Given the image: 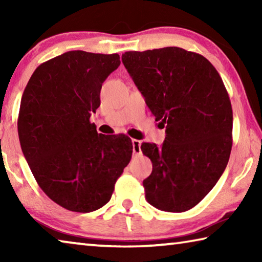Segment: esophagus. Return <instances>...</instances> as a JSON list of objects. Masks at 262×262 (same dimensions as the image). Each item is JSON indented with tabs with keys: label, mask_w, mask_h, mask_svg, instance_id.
I'll return each instance as SVG.
<instances>
[{
	"label": "esophagus",
	"mask_w": 262,
	"mask_h": 262,
	"mask_svg": "<svg viewBox=\"0 0 262 262\" xmlns=\"http://www.w3.org/2000/svg\"><path fill=\"white\" fill-rule=\"evenodd\" d=\"M133 143V152L134 154H141V141L139 140H132Z\"/></svg>",
	"instance_id": "obj_1"
}]
</instances>
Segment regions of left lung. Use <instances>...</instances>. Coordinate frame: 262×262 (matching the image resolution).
<instances>
[{
  "instance_id": "obj_1",
  "label": "left lung",
  "mask_w": 262,
  "mask_h": 262,
  "mask_svg": "<svg viewBox=\"0 0 262 262\" xmlns=\"http://www.w3.org/2000/svg\"><path fill=\"white\" fill-rule=\"evenodd\" d=\"M122 63L166 126L161 148L141 145L152 163L145 199L163 211L189 210L216 185L231 152L232 107L224 83L205 56L179 47L126 52Z\"/></svg>"
}]
</instances>
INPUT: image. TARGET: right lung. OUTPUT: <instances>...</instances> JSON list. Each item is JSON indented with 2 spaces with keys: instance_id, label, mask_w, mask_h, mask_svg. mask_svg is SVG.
Returning <instances> with one entry per match:
<instances>
[{
  "instance_id": "add662e5",
  "label": "right lung",
  "mask_w": 262,
  "mask_h": 262,
  "mask_svg": "<svg viewBox=\"0 0 262 262\" xmlns=\"http://www.w3.org/2000/svg\"><path fill=\"white\" fill-rule=\"evenodd\" d=\"M119 66V54L63 53L34 70L21 97V151L39 187L68 210L106 205L132 158L127 136L98 134L90 122L101 85Z\"/></svg>"
}]
</instances>
